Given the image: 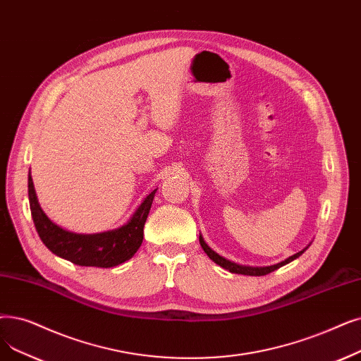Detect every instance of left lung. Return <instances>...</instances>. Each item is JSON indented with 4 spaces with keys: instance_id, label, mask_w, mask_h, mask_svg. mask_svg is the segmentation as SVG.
Returning a JSON list of instances; mask_svg holds the SVG:
<instances>
[{
    "instance_id": "left-lung-1",
    "label": "left lung",
    "mask_w": 361,
    "mask_h": 361,
    "mask_svg": "<svg viewBox=\"0 0 361 361\" xmlns=\"http://www.w3.org/2000/svg\"><path fill=\"white\" fill-rule=\"evenodd\" d=\"M199 242H200V246L203 247V250H205V254H207L215 264H218L219 267H223V269L228 270L230 273L245 274V276H265V274H269V273H271V271H274V270H277V269H280V267H283V265L289 264L290 261L296 259L298 257H301V255L305 252V250L308 249V246H310V245H308L307 247H304L302 250H300V252H296L295 255L286 258L285 261H281V262H279V264L269 265V267H249V265H240V264L231 262V261H228V259H226V258H223V257H219L216 252H214V250L205 243V240H203V238H202V234L199 236Z\"/></svg>"
}]
</instances>
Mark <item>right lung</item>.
I'll return each mask as SVG.
<instances>
[{
    "mask_svg": "<svg viewBox=\"0 0 361 361\" xmlns=\"http://www.w3.org/2000/svg\"><path fill=\"white\" fill-rule=\"evenodd\" d=\"M156 189L145 197L130 221L119 228L96 234H78L54 224L41 209L32 177H27L29 207L42 243L53 254L82 267L111 269L128 261L142 246L143 228Z\"/></svg>",
    "mask_w": 361,
    "mask_h": 361,
    "instance_id": "obj_1",
    "label": "right lung"
}]
</instances>
